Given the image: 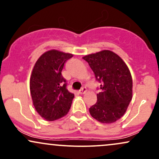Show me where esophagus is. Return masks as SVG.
Listing matches in <instances>:
<instances>
[{"label":"esophagus","instance_id":"obj_1","mask_svg":"<svg viewBox=\"0 0 159 159\" xmlns=\"http://www.w3.org/2000/svg\"><path fill=\"white\" fill-rule=\"evenodd\" d=\"M86 92H87V88H86L85 87H82V88L81 89V90H80L79 91H78V93H79L80 94H84Z\"/></svg>","mask_w":159,"mask_h":159}]
</instances>
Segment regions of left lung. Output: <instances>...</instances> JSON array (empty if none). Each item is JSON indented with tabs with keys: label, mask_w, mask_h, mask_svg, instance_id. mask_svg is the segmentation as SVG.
<instances>
[{
	"label": "left lung",
	"mask_w": 159,
	"mask_h": 159,
	"mask_svg": "<svg viewBox=\"0 0 159 159\" xmlns=\"http://www.w3.org/2000/svg\"><path fill=\"white\" fill-rule=\"evenodd\" d=\"M101 83L97 102L90 114L102 123L116 122L125 114L132 98V78L129 67L116 53L102 50L83 57Z\"/></svg>",
	"instance_id": "1"
}]
</instances>
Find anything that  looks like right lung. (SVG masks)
Returning a JSON list of instances; mask_svg holds the SVG:
<instances>
[{"instance_id":"add662e5","label":"right lung","mask_w":159,"mask_h":159,"mask_svg":"<svg viewBox=\"0 0 159 159\" xmlns=\"http://www.w3.org/2000/svg\"><path fill=\"white\" fill-rule=\"evenodd\" d=\"M73 54L52 49L43 53L36 62L30 78V90L36 112L47 121L67 114L74 94L69 92L61 72Z\"/></svg>"}]
</instances>
